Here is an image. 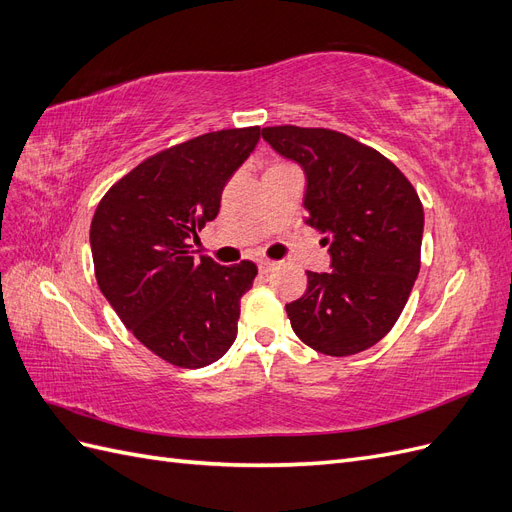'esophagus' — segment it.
<instances>
[{
	"mask_svg": "<svg viewBox=\"0 0 512 512\" xmlns=\"http://www.w3.org/2000/svg\"><path fill=\"white\" fill-rule=\"evenodd\" d=\"M273 267H275V262H273V260H267V258H265V260H260V262H258V269H260L262 273H269Z\"/></svg>",
	"mask_w": 512,
	"mask_h": 512,
	"instance_id": "34e87169",
	"label": "esophagus"
}]
</instances>
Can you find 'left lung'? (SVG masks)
I'll return each instance as SVG.
<instances>
[{
  "label": "left lung",
  "instance_id": "obj_1",
  "mask_svg": "<svg viewBox=\"0 0 512 512\" xmlns=\"http://www.w3.org/2000/svg\"><path fill=\"white\" fill-rule=\"evenodd\" d=\"M262 138L305 173L307 224L329 245V273L307 271L286 305L292 331L329 356L378 344L408 303L421 269L423 205L382 153L327 128H262Z\"/></svg>",
  "mask_w": 512,
  "mask_h": 512
}]
</instances>
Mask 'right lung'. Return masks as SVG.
I'll list each match as a JSON object with an SVG mask.
<instances>
[{"label": "right lung", "instance_id": "1", "mask_svg": "<svg viewBox=\"0 0 512 512\" xmlns=\"http://www.w3.org/2000/svg\"><path fill=\"white\" fill-rule=\"evenodd\" d=\"M260 128L196 136L132 168L104 194L89 230L96 280L121 322L170 365L198 369L237 337L241 297L258 273L192 252L215 220L226 181L250 158Z\"/></svg>", "mask_w": 512, "mask_h": 512}]
</instances>
